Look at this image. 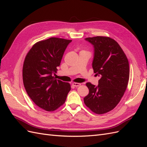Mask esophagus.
I'll use <instances>...</instances> for the list:
<instances>
[{
	"mask_svg": "<svg viewBox=\"0 0 147 147\" xmlns=\"http://www.w3.org/2000/svg\"><path fill=\"white\" fill-rule=\"evenodd\" d=\"M73 86H75V87H78V86H80L81 85V83H72Z\"/></svg>",
	"mask_w": 147,
	"mask_h": 147,
	"instance_id": "obj_1",
	"label": "esophagus"
}]
</instances>
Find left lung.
<instances>
[{
    "label": "left lung",
    "mask_w": 147,
    "mask_h": 147,
    "mask_svg": "<svg viewBox=\"0 0 147 147\" xmlns=\"http://www.w3.org/2000/svg\"><path fill=\"white\" fill-rule=\"evenodd\" d=\"M94 48L92 69L100 77L96 86L88 82L89 94L84 102L92 112L104 114L113 110L121 100L129 78L127 57L119 44L109 37H88Z\"/></svg>",
    "instance_id": "left-lung-1"
}]
</instances>
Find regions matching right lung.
<instances>
[{
  "label": "right lung",
  "mask_w": 147,
  "mask_h": 147,
  "mask_svg": "<svg viewBox=\"0 0 147 147\" xmlns=\"http://www.w3.org/2000/svg\"><path fill=\"white\" fill-rule=\"evenodd\" d=\"M71 40L51 37L35 43L26 55L23 67L24 86L39 107L53 112L63 105L70 84L56 79L64 53Z\"/></svg>",
  "instance_id": "obj_1"
}]
</instances>
